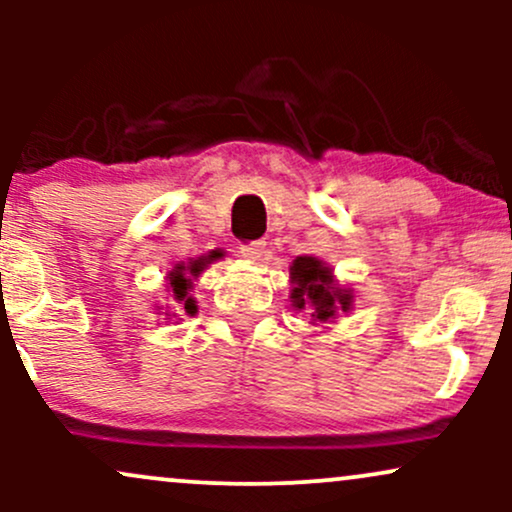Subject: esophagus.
<instances>
[{
    "label": "esophagus",
    "mask_w": 512,
    "mask_h": 512,
    "mask_svg": "<svg viewBox=\"0 0 512 512\" xmlns=\"http://www.w3.org/2000/svg\"><path fill=\"white\" fill-rule=\"evenodd\" d=\"M240 255L245 257V260H260L264 255V243L262 240H255V243H248V245H240Z\"/></svg>",
    "instance_id": "34e87169"
}]
</instances>
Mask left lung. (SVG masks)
<instances>
[{"mask_svg":"<svg viewBox=\"0 0 512 512\" xmlns=\"http://www.w3.org/2000/svg\"><path fill=\"white\" fill-rule=\"evenodd\" d=\"M293 310H313V325L334 322L339 313L354 310V289L339 284L334 269L315 255H301L291 262Z\"/></svg>","mask_w":512,"mask_h":512,"instance_id":"obj_1","label":"left lung"}]
</instances>
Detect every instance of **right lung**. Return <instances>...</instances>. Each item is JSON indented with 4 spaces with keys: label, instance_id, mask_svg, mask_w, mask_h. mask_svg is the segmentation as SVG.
Instances as JSON below:
<instances>
[{
    "label": "right lung",
    "instance_id": "add662e5",
    "mask_svg": "<svg viewBox=\"0 0 512 512\" xmlns=\"http://www.w3.org/2000/svg\"><path fill=\"white\" fill-rule=\"evenodd\" d=\"M211 262H214V255L192 257L190 262L175 264V267L166 274L168 305L166 308H163V305H156L158 315H166V320H182V315H190V317L195 315L197 301L190 291Z\"/></svg>",
    "mask_w": 512,
    "mask_h": 512
}]
</instances>
